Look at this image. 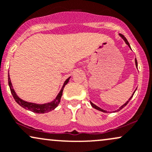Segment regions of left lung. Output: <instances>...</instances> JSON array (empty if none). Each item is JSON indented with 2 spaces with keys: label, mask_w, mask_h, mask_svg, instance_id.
I'll list each match as a JSON object with an SVG mask.
<instances>
[{
  "label": "left lung",
  "mask_w": 152,
  "mask_h": 152,
  "mask_svg": "<svg viewBox=\"0 0 152 152\" xmlns=\"http://www.w3.org/2000/svg\"><path fill=\"white\" fill-rule=\"evenodd\" d=\"M118 35H119V36H120V37H121V38H122V39H123V40H124V42H125V43H126V45H128V46H129V48H131V46H130V45H129V42H128V41H127V39H126V38L124 37V36H123V35H122V34H118ZM131 49H132V48H131ZM135 64H136V67H137V66H138V64H137V58H135ZM137 88H136V90H137ZM136 90H135V91H134V93H133V94H132V96H131V97H130V98H129V100H128V101H127V102H126V103H125V104H123V105H122V106H121V107H119V109H118L117 110H116V111H114V112H117V111H120V110H121V109H123V108H124V106H126L127 105V104H128V103H129V101L131 100V99H132V97H133V96H134V93H135ZM90 104H91V106H92V107H94V109H96L99 110V111H102V112H104V113H108V112H107V111H106V110H104V109H101V108H100V107H99V106H97L96 105H95V104H93V103H92L91 102H90Z\"/></svg>",
  "instance_id": "1"
}]
</instances>
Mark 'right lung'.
<instances>
[{
  "label": "right lung",
  "instance_id": "1",
  "mask_svg": "<svg viewBox=\"0 0 152 152\" xmlns=\"http://www.w3.org/2000/svg\"><path fill=\"white\" fill-rule=\"evenodd\" d=\"M8 85H9L10 92H11L12 95H13V98H14L15 102L18 103L20 106H22L23 109L29 110V111H33V112L34 113H37V114H44V113L49 112V111H52V110L55 109L58 106L59 103H60L61 99V96H62L63 91H64V87H65L66 84H67L68 82L69 81V79H70L71 76L68 78L67 79L64 81V85H63L60 91H59V93L58 94V95H57V96L56 97V99H54L53 101H52V102L46 103V104H43L26 102V101L23 100V99H20V97H18V96L17 95L14 89H13V85H12L11 81H10V78L9 71H8Z\"/></svg>",
  "mask_w": 152,
  "mask_h": 152
}]
</instances>
